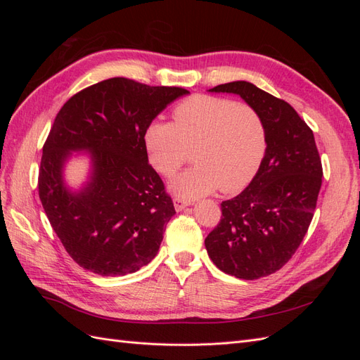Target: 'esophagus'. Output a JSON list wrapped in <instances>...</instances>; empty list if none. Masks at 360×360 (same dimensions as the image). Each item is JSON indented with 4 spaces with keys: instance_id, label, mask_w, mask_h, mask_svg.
<instances>
[{
    "instance_id": "esophagus-1",
    "label": "esophagus",
    "mask_w": 360,
    "mask_h": 360,
    "mask_svg": "<svg viewBox=\"0 0 360 360\" xmlns=\"http://www.w3.org/2000/svg\"><path fill=\"white\" fill-rule=\"evenodd\" d=\"M188 205H191V201L184 200V198H180V197H176V198H174V207H176V210H177V212L183 210L184 207H188Z\"/></svg>"
}]
</instances>
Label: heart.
Masks as SVG:
<instances>
[{"mask_svg":"<svg viewBox=\"0 0 360 360\" xmlns=\"http://www.w3.org/2000/svg\"><path fill=\"white\" fill-rule=\"evenodd\" d=\"M174 124L151 123L144 135L150 163L169 177L193 150L195 167L171 183L181 198H198L219 188L242 191L266 155V130L248 105L214 96H193L174 108Z\"/></svg>","mask_w":360,"mask_h":360,"instance_id":"heart-1","label":"heart"}]
</instances>
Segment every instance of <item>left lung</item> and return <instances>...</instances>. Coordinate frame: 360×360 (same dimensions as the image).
<instances>
[{
  "instance_id": "obj_1",
  "label": "left lung",
  "mask_w": 360,
  "mask_h": 360,
  "mask_svg": "<svg viewBox=\"0 0 360 360\" xmlns=\"http://www.w3.org/2000/svg\"><path fill=\"white\" fill-rule=\"evenodd\" d=\"M209 91L238 94L254 108L267 147L249 186L222 201L221 222L205 237L207 254L226 275L269 276L296 252L317 205L323 168L314 134L290 103L254 84L234 81Z\"/></svg>"
}]
</instances>
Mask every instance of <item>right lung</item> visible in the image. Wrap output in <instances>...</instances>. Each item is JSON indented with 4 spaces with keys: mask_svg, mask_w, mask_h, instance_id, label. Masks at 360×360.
Instances as JSON below:
<instances>
[{
    "mask_svg": "<svg viewBox=\"0 0 360 360\" xmlns=\"http://www.w3.org/2000/svg\"><path fill=\"white\" fill-rule=\"evenodd\" d=\"M184 94L180 86L111 78L76 93L57 114L43 146L39 197L64 249L85 270L123 276L156 257L176 210L148 163L144 135ZM82 149L92 159L91 179L70 191L63 165Z\"/></svg>",
    "mask_w": 360,
    "mask_h": 360,
    "instance_id": "add662e5",
    "label": "right lung"
}]
</instances>
